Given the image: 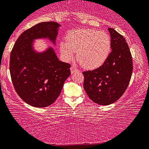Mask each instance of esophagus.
<instances>
[{
    "label": "esophagus",
    "instance_id": "obj_1",
    "mask_svg": "<svg viewBox=\"0 0 149 149\" xmlns=\"http://www.w3.org/2000/svg\"><path fill=\"white\" fill-rule=\"evenodd\" d=\"M70 71H71V73H72V74H74V73H75V72H78V69L75 68V66H72V67L70 68Z\"/></svg>",
    "mask_w": 149,
    "mask_h": 149
}]
</instances>
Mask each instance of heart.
Instances as JSON below:
<instances>
[{
  "label": "heart",
  "instance_id": "heart-1",
  "mask_svg": "<svg viewBox=\"0 0 149 149\" xmlns=\"http://www.w3.org/2000/svg\"><path fill=\"white\" fill-rule=\"evenodd\" d=\"M62 41L60 49L66 60L74 58L77 52V59L88 69L102 65L107 58L111 49V40L107 33L91 29H78L70 31Z\"/></svg>",
  "mask_w": 149,
  "mask_h": 149
}]
</instances>
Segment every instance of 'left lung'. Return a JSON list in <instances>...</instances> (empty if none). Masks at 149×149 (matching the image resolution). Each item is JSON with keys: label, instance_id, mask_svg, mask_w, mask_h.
Masks as SVG:
<instances>
[{"label": "left lung", "instance_id": "1", "mask_svg": "<svg viewBox=\"0 0 149 149\" xmlns=\"http://www.w3.org/2000/svg\"><path fill=\"white\" fill-rule=\"evenodd\" d=\"M111 52L100 68L83 72L84 87L91 100L107 105L117 101L129 86L133 72V60L125 38L108 28Z\"/></svg>", "mask_w": 149, "mask_h": 149}]
</instances>
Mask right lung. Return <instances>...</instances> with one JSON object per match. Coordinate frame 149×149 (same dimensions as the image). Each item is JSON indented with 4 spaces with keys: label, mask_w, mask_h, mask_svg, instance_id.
<instances>
[{
    "label": "right lung",
    "mask_w": 149,
    "mask_h": 149,
    "mask_svg": "<svg viewBox=\"0 0 149 149\" xmlns=\"http://www.w3.org/2000/svg\"><path fill=\"white\" fill-rule=\"evenodd\" d=\"M60 24H37L22 33L16 41L10 58V72L16 93L28 105L45 107L60 95L71 74L70 64L61 62L52 47L42 52L34 49V40L46 38L56 44Z\"/></svg>",
    "instance_id": "1"
}]
</instances>
